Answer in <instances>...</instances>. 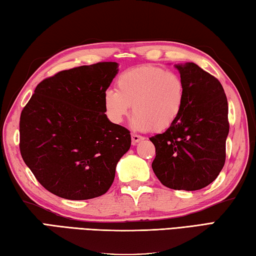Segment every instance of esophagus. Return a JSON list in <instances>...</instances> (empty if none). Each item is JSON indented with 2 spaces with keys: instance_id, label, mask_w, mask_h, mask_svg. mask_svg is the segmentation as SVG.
<instances>
[{
  "instance_id": "34e87169",
  "label": "esophagus",
  "mask_w": 256,
  "mask_h": 256,
  "mask_svg": "<svg viewBox=\"0 0 256 256\" xmlns=\"http://www.w3.org/2000/svg\"><path fill=\"white\" fill-rule=\"evenodd\" d=\"M132 142L134 144H138L139 142H142V140H144V137H142V136H139V134H132Z\"/></svg>"
}]
</instances>
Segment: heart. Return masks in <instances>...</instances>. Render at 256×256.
<instances>
[{
  "label": "heart",
  "mask_w": 256,
  "mask_h": 256,
  "mask_svg": "<svg viewBox=\"0 0 256 256\" xmlns=\"http://www.w3.org/2000/svg\"><path fill=\"white\" fill-rule=\"evenodd\" d=\"M117 90L108 89L104 106L114 124H122L130 110L139 132H164L177 122L184 109V81L175 72L152 64L128 69L116 80Z\"/></svg>",
  "instance_id": "b5f03b06"
}]
</instances>
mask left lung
<instances>
[{"instance_id": "1", "label": "left lung", "mask_w": 256, "mask_h": 256, "mask_svg": "<svg viewBox=\"0 0 256 256\" xmlns=\"http://www.w3.org/2000/svg\"><path fill=\"white\" fill-rule=\"evenodd\" d=\"M185 86L184 109L165 132L150 139L152 170L162 185L198 190L213 182L225 164L228 104L220 81L194 62L175 64Z\"/></svg>"}]
</instances>
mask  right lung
Masks as SVG:
<instances>
[{"label": "right lung", "mask_w": 256, "mask_h": 256, "mask_svg": "<svg viewBox=\"0 0 256 256\" xmlns=\"http://www.w3.org/2000/svg\"><path fill=\"white\" fill-rule=\"evenodd\" d=\"M117 62L58 72L36 86L20 118V152L38 182L62 198L90 200L112 185L130 144L129 130L110 122L104 94Z\"/></svg>", "instance_id": "1"}]
</instances>
